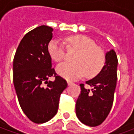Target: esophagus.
<instances>
[{"instance_id":"esophagus-1","label":"esophagus","mask_w":134,"mask_h":134,"mask_svg":"<svg viewBox=\"0 0 134 134\" xmlns=\"http://www.w3.org/2000/svg\"><path fill=\"white\" fill-rule=\"evenodd\" d=\"M67 84H68V85H72V82L70 81H67Z\"/></svg>"}]
</instances>
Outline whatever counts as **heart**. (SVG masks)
Returning <instances> with one entry per match:
<instances>
[{
	"mask_svg": "<svg viewBox=\"0 0 134 134\" xmlns=\"http://www.w3.org/2000/svg\"><path fill=\"white\" fill-rule=\"evenodd\" d=\"M68 47L77 52L73 57V63L63 62L56 68L59 75L67 80H76L85 75L88 77L98 75L105 64L103 51L87 36L77 35L65 38ZM48 52L54 61L61 62L65 57L64 48L58 40H52L48 44Z\"/></svg>",
	"mask_w": 134,
	"mask_h": 134,
	"instance_id": "heart-1",
	"label": "heart"
}]
</instances>
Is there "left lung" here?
<instances>
[{"instance_id": "obj_1", "label": "left lung", "mask_w": 134, "mask_h": 134, "mask_svg": "<svg viewBox=\"0 0 134 134\" xmlns=\"http://www.w3.org/2000/svg\"><path fill=\"white\" fill-rule=\"evenodd\" d=\"M118 59L113 49L105 54V62L94 78L86 81L92 87L80 84L81 93L76 102V115L82 124L89 126L100 125L112 108L117 82Z\"/></svg>"}]
</instances>
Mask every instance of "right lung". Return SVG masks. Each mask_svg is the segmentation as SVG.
I'll return each mask as SVG.
<instances>
[{
	"label": "right lung",
	"instance_id": "add662e5",
	"mask_svg": "<svg viewBox=\"0 0 134 134\" xmlns=\"http://www.w3.org/2000/svg\"><path fill=\"white\" fill-rule=\"evenodd\" d=\"M52 31V28L43 25L28 32L13 59V85L20 106L36 124L47 122L57 114L60 95L67 87L66 80L52 67L47 47ZM52 76L55 80L48 81Z\"/></svg>",
	"mask_w": 134,
	"mask_h": 134
}]
</instances>
